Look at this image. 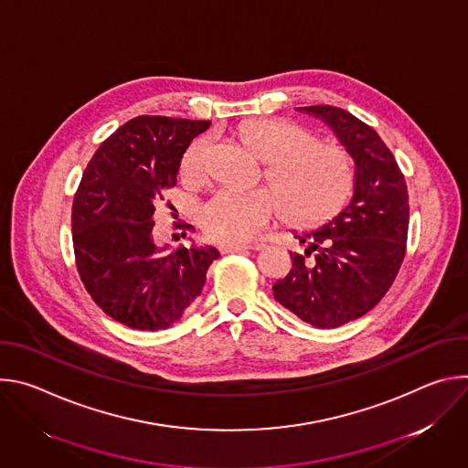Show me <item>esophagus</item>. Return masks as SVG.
<instances>
[{"label":"esophagus","instance_id":"1","mask_svg":"<svg viewBox=\"0 0 468 468\" xmlns=\"http://www.w3.org/2000/svg\"><path fill=\"white\" fill-rule=\"evenodd\" d=\"M264 244H253V246H248V244H222L220 250L222 253H235V251H246V250H262Z\"/></svg>","mask_w":468,"mask_h":468}]
</instances>
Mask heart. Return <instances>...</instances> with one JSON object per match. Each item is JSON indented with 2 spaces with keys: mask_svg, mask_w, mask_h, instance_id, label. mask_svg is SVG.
<instances>
[{
  "mask_svg": "<svg viewBox=\"0 0 468 468\" xmlns=\"http://www.w3.org/2000/svg\"><path fill=\"white\" fill-rule=\"evenodd\" d=\"M244 146L266 166L278 186L237 190L222 188L199 211L204 231L218 242L244 244L285 215L292 222H313L335 213L352 188V163L335 144L314 143L311 133L292 122L264 118L240 129ZM211 141L196 139L183 154L181 176L199 181L209 170Z\"/></svg>",
  "mask_w": 468,
  "mask_h": 468,
  "instance_id": "heart-1",
  "label": "heart"
}]
</instances>
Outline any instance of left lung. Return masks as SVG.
<instances>
[{"label": "left lung", "mask_w": 468, "mask_h": 468, "mask_svg": "<svg viewBox=\"0 0 468 468\" xmlns=\"http://www.w3.org/2000/svg\"><path fill=\"white\" fill-rule=\"evenodd\" d=\"M298 111L322 120L352 155L354 194L324 226L294 233L307 244L305 255L291 253L292 269L272 291L303 322L329 329L368 313L392 285L406 255L410 196L394 155L370 125L333 105Z\"/></svg>", "instance_id": "obj_1"}]
</instances>
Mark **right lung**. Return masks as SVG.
Masks as SVG:
<instances>
[{"mask_svg": "<svg viewBox=\"0 0 468 468\" xmlns=\"http://www.w3.org/2000/svg\"><path fill=\"white\" fill-rule=\"evenodd\" d=\"M209 120L137 116L101 143L87 165L72 207L81 282L116 322L143 331L176 324L202 294L213 246L154 242V213L177 179L179 163Z\"/></svg>", "mask_w": 468, "mask_h": 468, "instance_id": "1", "label": "right lung"}]
</instances>
